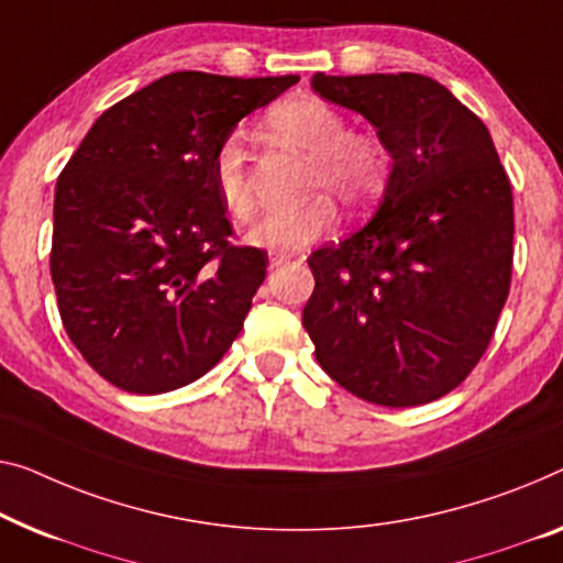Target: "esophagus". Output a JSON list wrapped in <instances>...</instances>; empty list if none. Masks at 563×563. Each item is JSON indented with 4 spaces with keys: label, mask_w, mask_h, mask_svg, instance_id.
<instances>
[{
    "label": "esophagus",
    "mask_w": 563,
    "mask_h": 563,
    "mask_svg": "<svg viewBox=\"0 0 563 563\" xmlns=\"http://www.w3.org/2000/svg\"><path fill=\"white\" fill-rule=\"evenodd\" d=\"M288 255H278V253H271V267H280V265H285L288 263Z\"/></svg>",
    "instance_id": "1"
}]
</instances>
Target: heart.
Segmentation results:
<instances>
[{
  "mask_svg": "<svg viewBox=\"0 0 563 563\" xmlns=\"http://www.w3.org/2000/svg\"><path fill=\"white\" fill-rule=\"evenodd\" d=\"M267 131L298 151H306V191H325L349 209L374 205L389 187L394 158L379 133L346 129L339 108L313 96L285 98L265 115ZM214 195L238 220L255 209L247 176V148L240 131L222 136L209 164ZM325 195H313L298 207L267 212L250 228L255 247L288 255L313 245L333 230L335 209Z\"/></svg>",
  "mask_w": 563,
  "mask_h": 563,
  "instance_id": "b5f03b06",
  "label": "heart"
}]
</instances>
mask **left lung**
Returning a JSON list of instances; mask_svg holds the SVG:
<instances>
[{"label": "left lung", "mask_w": 563, "mask_h": 563, "mask_svg": "<svg viewBox=\"0 0 563 563\" xmlns=\"http://www.w3.org/2000/svg\"><path fill=\"white\" fill-rule=\"evenodd\" d=\"M362 113L394 158L364 228L310 253L303 325L333 382L372 405L417 407L467 379L514 273V191L485 123L417 73L313 75Z\"/></svg>", "instance_id": "obj_1"}]
</instances>
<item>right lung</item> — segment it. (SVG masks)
<instances>
[{
    "mask_svg": "<svg viewBox=\"0 0 563 563\" xmlns=\"http://www.w3.org/2000/svg\"><path fill=\"white\" fill-rule=\"evenodd\" d=\"M298 75L181 70L108 108L57 176V310L82 358L131 394L199 379L228 354L267 253L232 245L212 154Z\"/></svg>",
    "mask_w": 563,
    "mask_h": 563,
    "instance_id": "1",
    "label": "right lung"
}]
</instances>
